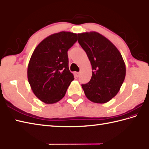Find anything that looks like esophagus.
I'll return each mask as SVG.
<instances>
[{
	"mask_svg": "<svg viewBox=\"0 0 149 149\" xmlns=\"http://www.w3.org/2000/svg\"><path fill=\"white\" fill-rule=\"evenodd\" d=\"M80 73L79 72H75V75L77 77H80Z\"/></svg>",
	"mask_w": 149,
	"mask_h": 149,
	"instance_id": "34e87169",
	"label": "esophagus"
}]
</instances>
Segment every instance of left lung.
Here are the masks:
<instances>
[{"instance_id": "1", "label": "left lung", "mask_w": 149, "mask_h": 149, "mask_svg": "<svg viewBox=\"0 0 149 149\" xmlns=\"http://www.w3.org/2000/svg\"><path fill=\"white\" fill-rule=\"evenodd\" d=\"M78 36L93 71L90 81L81 87L90 101L105 104L117 95L125 80L123 57L116 47L99 33L86 32Z\"/></svg>"}]
</instances>
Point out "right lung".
<instances>
[{"label":"right lung","mask_w":149,"mask_h":149,"mask_svg":"<svg viewBox=\"0 0 149 149\" xmlns=\"http://www.w3.org/2000/svg\"><path fill=\"white\" fill-rule=\"evenodd\" d=\"M77 41V34L61 31L44 39L33 51L28 79L33 93L45 104L62 99L74 80L69 69L68 51Z\"/></svg>","instance_id":"add662e5"}]
</instances>
